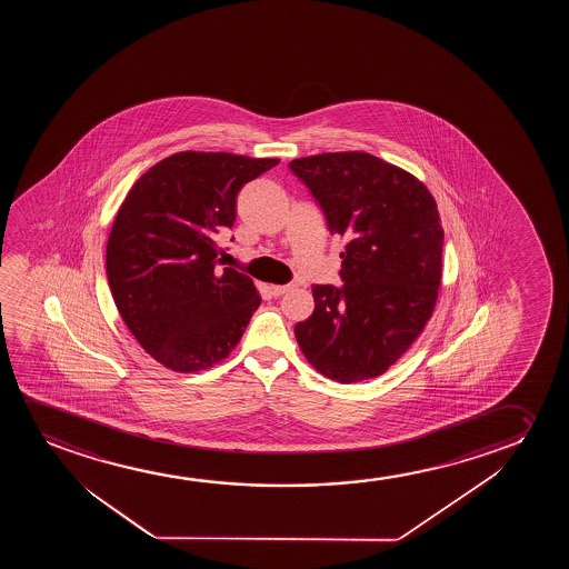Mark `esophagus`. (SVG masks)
I'll return each instance as SVG.
<instances>
[{
    "instance_id": "1",
    "label": "esophagus",
    "mask_w": 569,
    "mask_h": 569,
    "mask_svg": "<svg viewBox=\"0 0 569 569\" xmlns=\"http://www.w3.org/2000/svg\"><path fill=\"white\" fill-rule=\"evenodd\" d=\"M289 289H291V286H270V293L273 297H281L283 293H288Z\"/></svg>"
}]
</instances>
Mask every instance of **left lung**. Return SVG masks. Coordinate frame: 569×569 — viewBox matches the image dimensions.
I'll return each instance as SVG.
<instances>
[{
  "mask_svg": "<svg viewBox=\"0 0 569 569\" xmlns=\"http://www.w3.org/2000/svg\"><path fill=\"white\" fill-rule=\"evenodd\" d=\"M346 244L342 288L312 286L315 311L297 322L307 361L338 382L373 379L395 366L436 309L443 227L423 182L363 151L289 163Z\"/></svg>",
  "mask_w": 569,
  "mask_h": 569,
  "instance_id": "obj_1",
  "label": "left lung"
}]
</instances>
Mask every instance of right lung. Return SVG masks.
Here are the masks:
<instances>
[{"mask_svg": "<svg viewBox=\"0 0 569 569\" xmlns=\"http://www.w3.org/2000/svg\"><path fill=\"white\" fill-rule=\"evenodd\" d=\"M278 163L180 151L143 172L120 206L107 242L110 291L126 327L167 369L223 361L262 301L249 276L218 268L216 233L233 227L239 190Z\"/></svg>", "mask_w": 569, "mask_h": 569, "instance_id": "1", "label": "right lung"}]
</instances>
